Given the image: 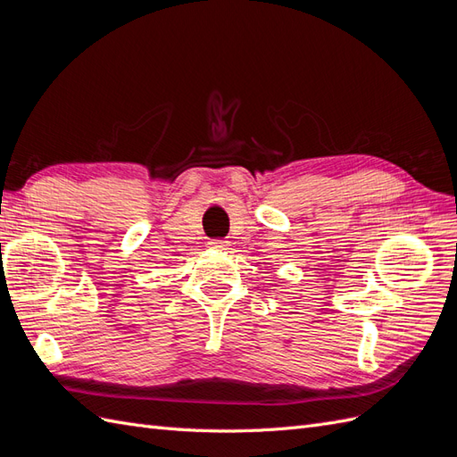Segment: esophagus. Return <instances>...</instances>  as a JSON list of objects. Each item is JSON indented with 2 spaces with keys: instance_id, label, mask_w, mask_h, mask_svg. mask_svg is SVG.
I'll return each mask as SVG.
<instances>
[{
  "instance_id": "obj_1",
  "label": "esophagus",
  "mask_w": 457,
  "mask_h": 457,
  "mask_svg": "<svg viewBox=\"0 0 457 457\" xmlns=\"http://www.w3.org/2000/svg\"><path fill=\"white\" fill-rule=\"evenodd\" d=\"M207 247H210V250L223 252V250H228V242L227 240H210L207 242Z\"/></svg>"
}]
</instances>
